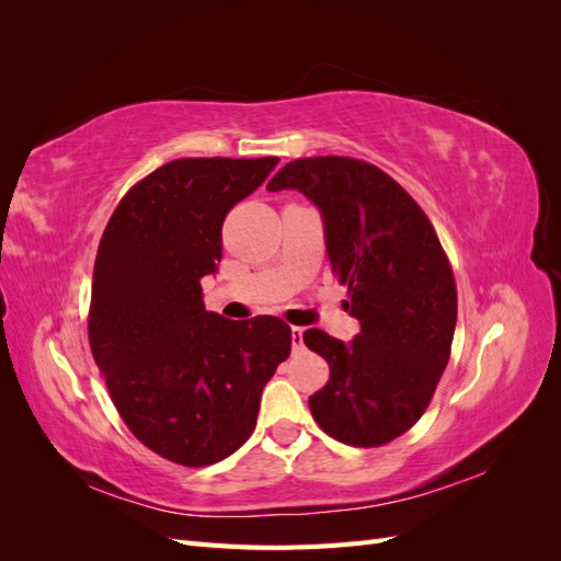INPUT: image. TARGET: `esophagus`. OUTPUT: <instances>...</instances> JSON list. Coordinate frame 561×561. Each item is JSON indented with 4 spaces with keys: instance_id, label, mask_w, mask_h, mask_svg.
<instances>
[{
    "instance_id": "34e87169",
    "label": "esophagus",
    "mask_w": 561,
    "mask_h": 561,
    "mask_svg": "<svg viewBox=\"0 0 561 561\" xmlns=\"http://www.w3.org/2000/svg\"><path fill=\"white\" fill-rule=\"evenodd\" d=\"M293 348H304V328H293Z\"/></svg>"
}]
</instances>
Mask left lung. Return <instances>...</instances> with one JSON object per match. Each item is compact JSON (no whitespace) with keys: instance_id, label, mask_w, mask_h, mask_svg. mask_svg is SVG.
I'll return each mask as SVG.
<instances>
[{"instance_id":"8db88e82","label":"left lung","mask_w":561,"mask_h":561,"mask_svg":"<svg viewBox=\"0 0 561 561\" xmlns=\"http://www.w3.org/2000/svg\"><path fill=\"white\" fill-rule=\"evenodd\" d=\"M266 190H297L316 203L332 274L348 285L344 309L360 320L348 346L316 328L304 332L330 365V381L309 398L311 414L339 443L381 447L426 412L449 363L456 280L443 243L419 203L360 159H295Z\"/></svg>"}]
</instances>
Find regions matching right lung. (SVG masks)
<instances>
[{"instance_id":"obj_1","label":"right lung","mask_w":561,"mask_h":561,"mask_svg":"<svg viewBox=\"0 0 561 561\" xmlns=\"http://www.w3.org/2000/svg\"><path fill=\"white\" fill-rule=\"evenodd\" d=\"M278 163L175 159L133 184L100 239L89 342L128 431L168 461H222L252 435L260 400L287 360L276 316L206 311L201 278L222 260V225Z\"/></svg>"}]
</instances>
